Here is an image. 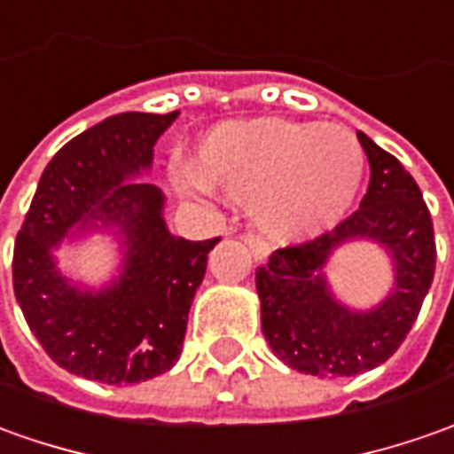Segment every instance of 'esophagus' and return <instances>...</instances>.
<instances>
[{
    "label": "esophagus",
    "mask_w": 454,
    "mask_h": 454,
    "mask_svg": "<svg viewBox=\"0 0 454 454\" xmlns=\"http://www.w3.org/2000/svg\"><path fill=\"white\" fill-rule=\"evenodd\" d=\"M245 242H247V247L252 249V257H254L257 262L267 260V254H270V247H267V242H264L260 234L245 232Z\"/></svg>",
    "instance_id": "obj_1"
}]
</instances>
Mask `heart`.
<instances>
[{
    "mask_svg": "<svg viewBox=\"0 0 454 454\" xmlns=\"http://www.w3.org/2000/svg\"><path fill=\"white\" fill-rule=\"evenodd\" d=\"M360 145L340 124L290 120L230 121L202 139L194 175L179 190L205 184L237 202H254V215L279 239L322 232L340 220L357 192Z\"/></svg>",
    "mask_w": 454,
    "mask_h": 454,
    "instance_id": "b5f03b06",
    "label": "heart"
}]
</instances>
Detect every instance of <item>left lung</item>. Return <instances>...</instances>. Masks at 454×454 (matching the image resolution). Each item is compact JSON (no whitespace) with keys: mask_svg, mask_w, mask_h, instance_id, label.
<instances>
[{"mask_svg":"<svg viewBox=\"0 0 454 454\" xmlns=\"http://www.w3.org/2000/svg\"><path fill=\"white\" fill-rule=\"evenodd\" d=\"M370 162L360 209L334 230L302 245L275 249L257 267L262 333L285 364L305 375L352 377L387 362L404 342L434 277V230L418 182L367 135L357 132ZM352 239H372L391 252L395 287L372 310L333 300L324 264Z\"/></svg>","mask_w":454,"mask_h":454,"instance_id":"1","label":"left lung"}]
</instances>
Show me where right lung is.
I'll return each instance as SVG.
<instances>
[{
	"instance_id": "add662e5",
	"label": "right lung",
	"mask_w": 454,
	"mask_h": 454,
	"mask_svg": "<svg viewBox=\"0 0 454 454\" xmlns=\"http://www.w3.org/2000/svg\"><path fill=\"white\" fill-rule=\"evenodd\" d=\"M179 112H124L67 142L44 167L24 217L12 279L29 330L67 372L105 385H135L175 367L207 254L220 237L190 242L169 234L147 172L154 142ZM117 226L121 277L99 293L79 291L51 257L64 233Z\"/></svg>"
}]
</instances>
